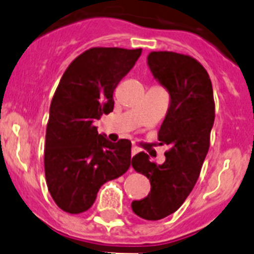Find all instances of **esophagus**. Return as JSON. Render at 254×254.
<instances>
[{
	"label": "esophagus",
	"instance_id": "34e87169",
	"mask_svg": "<svg viewBox=\"0 0 254 254\" xmlns=\"http://www.w3.org/2000/svg\"><path fill=\"white\" fill-rule=\"evenodd\" d=\"M139 151H140V150H139L138 146H131V156H134L135 154H138Z\"/></svg>",
	"mask_w": 254,
	"mask_h": 254
}]
</instances>
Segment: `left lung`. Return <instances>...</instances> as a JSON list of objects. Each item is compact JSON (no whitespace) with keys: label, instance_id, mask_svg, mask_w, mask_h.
Here are the masks:
<instances>
[{"label":"left lung","instance_id":"left-lung-1","mask_svg":"<svg viewBox=\"0 0 254 254\" xmlns=\"http://www.w3.org/2000/svg\"><path fill=\"white\" fill-rule=\"evenodd\" d=\"M153 76L167 89L170 104L158 140L170 146L162 165L139 153L131 165L150 182V193L131 203L132 212L146 220H159L174 213L198 181L209 149L214 123V99L207 70L195 59L172 51L148 55Z\"/></svg>","mask_w":254,"mask_h":254}]
</instances>
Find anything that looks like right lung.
I'll return each mask as SVG.
<instances>
[{"label":"right lung","mask_w":254,"mask_h":254,"mask_svg":"<svg viewBox=\"0 0 254 254\" xmlns=\"http://www.w3.org/2000/svg\"><path fill=\"white\" fill-rule=\"evenodd\" d=\"M141 49L92 47L68 65L50 105L45 177L52 199L71 214L94 204L104 183L130 167L131 143H111L94 127L114 109L113 94L135 65Z\"/></svg>","instance_id":"obj_1"}]
</instances>
